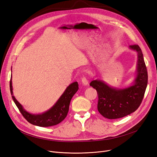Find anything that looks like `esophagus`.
I'll return each mask as SVG.
<instances>
[{
  "instance_id": "esophagus-1",
  "label": "esophagus",
  "mask_w": 157,
  "mask_h": 157,
  "mask_svg": "<svg viewBox=\"0 0 157 157\" xmlns=\"http://www.w3.org/2000/svg\"><path fill=\"white\" fill-rule=\"evenodd\" d=\"M81 82H82V83H83V85H87L88 84V81L87 78L85 76L83 78H82Z\"/></svg>"
}]
</instances>
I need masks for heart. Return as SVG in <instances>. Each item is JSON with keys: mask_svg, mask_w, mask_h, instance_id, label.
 <instances>
[{"mask_svg": "<svg viewBox=\"0 0 157 157\" xmlns=\"http://www.w3.org/2000/svg\"><path fill=\"white\" fill-rule=\"evenodd\" d=\"M64 72H65V71H64Z\"/></svg>", "mask_w": 157, "mask_h": 157, "instance_id": "obj_1", "label": "heart"}]
</instances>
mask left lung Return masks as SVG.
Here are the masks:
<instances>
[{
    "instance_id": "obj_1",
    "label": "left lung",
    "mask_w": 157,
    "mask_h": 157,
    "mask_svg": "<svg viewBox=\"0 0 157 157\" xmlns=\"http://www.w3.org/2000/svg\"><path fill=\"white\" fill-rule=\"evenodd\" d=\"M138 53L137 74L134 85L124 89H116L99 80H94L90 85L98 94L97 109L108 119H118L136 111L141 105L147 85V72L141 49L137 44L129 46Z\"/></svg>"
}]
</instances>
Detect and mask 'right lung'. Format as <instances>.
<instances>
[{"instance_id": "obj_1", "label": "right lung", "mask_w": 157, "mask_h": 157, "mask_svg": "<svg viewBox=\"0 0 157 157\" xmlns=\"http://www.w3.org/2000/svg\"><path fill=\"white\" fill-rule=\"evenodd\" d=\"M12 77V76H11ZM10 91L12 95L13 100L14 102L16 105L17 106L19 111L23 115V117L25 118L32 125L48 127L59 124L62 121L65 117H67L70 102L72 97L76 93L78 90V82H74L71 84L66 90L62 96L56 104L52 108L41 114H32L25 109H23L21 105L17 101L13 95V86H12V78L10 79Z\"/></svg>"}]
</instances>
